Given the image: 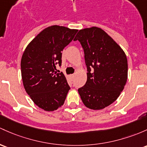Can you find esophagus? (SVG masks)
<instances>
[{"instance_id":"obj_1","label":"esophagus","mask_w":147,"mask_h":147,"mask_svg":"<svg viewBox=\"0 0 147 147\" xmlns=\"http://www.w3.org/2000/svg\"><path fill=\"white\" fill-rule=\"evenodd\" d=\"M69 77H70V80H72V79H73V77H74V75H69Z\"/></svg>"}]
</instances>
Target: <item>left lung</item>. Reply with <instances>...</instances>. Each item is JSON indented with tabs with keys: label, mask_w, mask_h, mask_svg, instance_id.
Listing matches in <instances>:
<instances>
[{
	"label": "left lung",
	"mask_w": 147,
	"mask_h": 147,
	"mask_svg": "<svg viewBox=\"0 0 147 147\" xmlns=\"http://www.w3.org/2000/svg\"><path fill=\"white\" fill-rule=\"evenodd\" d=\"M78 40L84 51L87 67L86 84L78 92L84 105L100 110L120 96L128 79V61L119 45L100 28L80 30Z\"/></svg>",
	"instance_id": "obj_1"
}]
</instances>
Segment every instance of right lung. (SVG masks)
<instances>
[{"label": "right lung", "instance_id": "1", "mask_svg": "<svg viewBox=\"0 0 147 147\" xmlns=\"http://www.w3.org/2000/svg\"><path fill=\"white\" fill-rule=\"evenodd\" d=\"M78 30L54 25L45 28L27 45L21 60V72L26 91L33 102L47 112L63 105L70 89L63 72V49L72 41Z\"/></svg>", "mask_w": 147, "mask_h": 147}]
</instances>
